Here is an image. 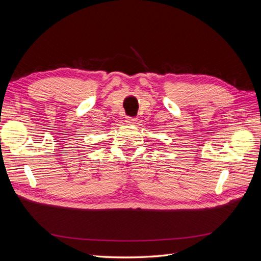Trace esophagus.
Returning <instances> with one entry per match:
<instances>
[{"label": "esophagus", "instance_id": "34e87169", "mask_svg": "<svg viewBox=\"0 0 261 261\" xmlns=\"http://www.w3.org/2000/svg\"><path fill=\"white\" fill-rule=\"evenodd\" d=\"M125 122L127 123L128 125H133V124H135L137 122V118L136 117H129V116H127V117L125 118Z\"/></svg>", "mask_w": 261, "mask_h": 261}]
</instances>
